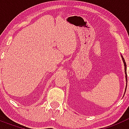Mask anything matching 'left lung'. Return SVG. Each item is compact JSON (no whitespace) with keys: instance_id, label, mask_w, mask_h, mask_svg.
I'll list each match as a JSON object with an SVG mask.
<instances>
[{"instance_id":"left-lung-1","label":"left lung","mask_w":129,"mask_h":129,"mask_svg":"<svg viewBox=\"0 0 129 129\" xmlns=\"http://www.w3.org/2000/svg\"><path fill=\"white\" fill-rule=\"evenodd\" d=\"M121 58H122L123 62L124 63V67H125V79H126V81H127V64H126V62L125 61V59L123 57L122 55H121ZM126 88H127V86H126ZM126 88H125V91H126Z\"/></svg>"}]
</instances>
